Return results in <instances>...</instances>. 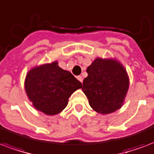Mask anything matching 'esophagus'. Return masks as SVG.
<instances>
[{"label":"esophagus","mask_w":154,"mask_h":154,"mask_svg":"<svg viewBox=\"0 0 154 154\" xmlns=\"http://www.w3.org/2000/svg\"><path fill=\"white\" fill-rule=\"evenodd\" d=\"M77 79H78V80L79 81V82H81V83H83V77H82V76H81V75L77 76Z\"/></svg>","instance_id":"1"}]
</instances>
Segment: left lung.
I'll list each match as a JSON object with an SVG mask.
<instances>
[{
	"label": "left lung",
	"mask_w": 154,
	"mask_h": 154,
	"mask_svg": "<svg viewBox=\"0 0 154 154\" xmlns=\"http://www.w3.org/2000/svg\"><path fill=\"white\" fill-rule=\"evenodd\" d=\"M87 72L82 90L93 110L109 114L120 109L129 86L128 74L122 64L112 58H97Z\"/></svg>",
	"instance_id": "obj_1"
}]
</instances>
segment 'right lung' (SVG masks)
<instances>
[{"instance_id": "add662e5", "label": "right lung", "mask_w": 154, "mask_h": 154, "mask_svg": "<svg viewBox=\"0 0 154 154\" xmlns=\"http://www.w3.org/2000/svg\"><path fill=\"white\" fill-rule=\"evenodd\" d=\"M82 83L54 61L32 68L26 75L25 90L37 110L46 115L58 114L66 108L69 97Z\"/></svg>"}]
</instances>
